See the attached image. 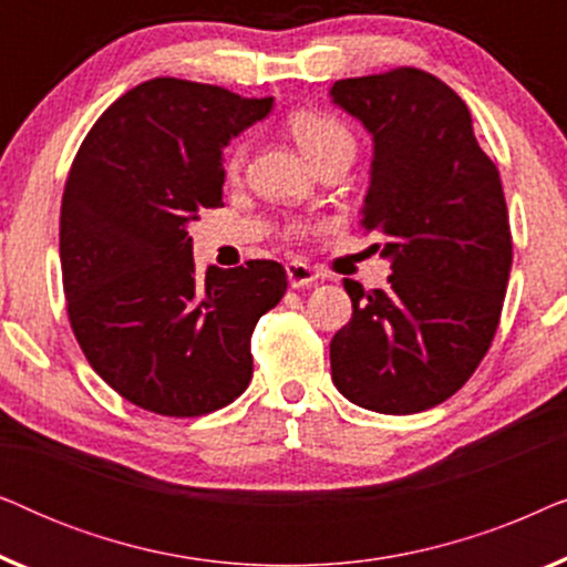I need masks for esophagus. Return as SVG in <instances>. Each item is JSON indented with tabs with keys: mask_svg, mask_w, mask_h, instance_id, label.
<instances>
[{
	"mask_svg": "<svg viewBox=\"0 0 567 567\" xmlns=\"http://www.w3.org/2000/svg\"><path fill=\"white\" fill-rule=\"evenodd\" d=\"M286 276H289L291 289H305V286H312L317 281V274L307 262L301 260H291L286 262Z\"/></svg>",
	"mask_w": 567,
	"mask_h": 567,
	"instance_id": "34e87169",
	"label": "esophagus"
}]
</instances>
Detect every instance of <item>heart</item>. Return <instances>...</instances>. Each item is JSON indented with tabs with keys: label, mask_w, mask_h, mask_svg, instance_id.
I'll return each mask as SVG.
<instances>
[{
	"label": "heart",
	"mask_w": 567,
	"mask_h": 567,
	"mask_svg": "<svg viewBox=\"0 0 567 567\" xmlns=\"http://www.w3.org/2000/svg\"><path fill=\"white\" fill-rule=\"evenodd\" d=\"M286 126H289L291 136L297 138V144L301 146V152L307 154L309 159L320 162L328 154L338 152V150H351L355 146L353 131L348 128V123H343L338 115L324 113V111H293L289 118H286ZM247 159V142L237 138L227 146L221 157V169L227 181H237L243 175Z\"/></svg>",
	"instance_id": "obj_1"
}]
</instances>
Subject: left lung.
<instances>
[{"label": "left lung", "instance_id": "1", "mask_svg": "<svg viewBox=\"0 0 567 567\" xmlns=\"http://www.w3.org/2000/svg\"><path fill=\"white\" fill-rule=\"evenodd\" d=\"M330 95L374 134L361 227L392 258L390 289L343 284L353 317L330 343L332 382L367 410L421 413L475 374L498 330L514 258L501 175L467 103L423 69L338 80Z\"/></svg>", "mask_w": 567, "mask_h": 567}]
</instances>
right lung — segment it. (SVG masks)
<instances>
[{
	"mask_svg": "<svg viewBox=\"0 0 567 567\" xmlns=\"http://www.w3.org/2000/svg\"><path fill=\"white\" fill-rule=\"evenodd\" d=\"M270 105L157 76L115 100L76 152L59 221L66 315L131 405L198 417L250 384L252 330L286 293V270L247 260L200 276L185 227L224 206L221 146Z\"/></svg>",
	"mask_w": 567,
	"mask_h": 567,
	"instance_id": "obj_1",
	"label": "right lung"
}]
</instances>
